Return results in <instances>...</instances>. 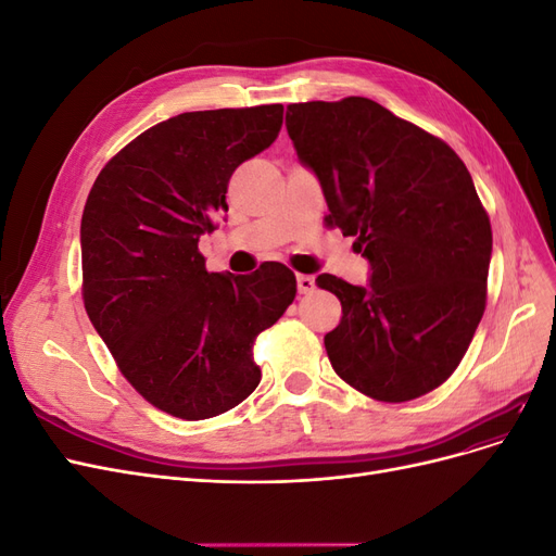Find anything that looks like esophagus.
<instances>
[{
  "instance_id": "1",
  "label": "esophagus",
  "mask_w": 556,
  "mask_h": 556,
  "mask_svg": "<svg viewBox=\"0 0 556 556\" xmlns=\"http://www.w3.org/2000/svg\"><path fill=\"white\" fill-rule=\"evenodd\" d=\"M296 290H299V294H311L315 290V278L299 274L296 276Z\"/></svg>"
}]
</instances>
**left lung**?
Wrapping results in <instances>:
<instances>
[{
  "label": "left lung",
  "instance_id": "left-lung-1",
  "mask_svg": "<svg viewBox=\"0 0 556 556\" xmlns=\"http://www.w3.org/2000/svg\"><path fill=\"white\" fill-rule=\"evenodd\" d=\"M299 160L315 172L327 227L355 237L368 288L317 276L339 296L325 336L333 371L376 401L429 394L464 359L486 304L492 225L466 164L374 99L288 106Z\"/></svg>",
  "mask_w": 556,
  "mask_h": 556
}]
</instances>
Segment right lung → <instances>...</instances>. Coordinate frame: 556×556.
I'll list each match as a JSON object with an SVG mask.
<instances>
[{"instance_id": "add662e5", "label": "right lung", "mask_w": 556, "mask_h": 556, "mask_svg": "<svg viewBox=\"0 0 556 556\" xmlns=\"http://www.w3.org/2000/svg\"><path fill=\"white\" fill-rule=\"evenodd\" d=\"M280 125L282 104L180 113L113 155L88 194L83 304L121 374L162 413L194 422L239 406L262 378L255 339L296 296L285 264L225 276L199 252L227 211L231 174Z\"/></svg>"}]
</instances>
